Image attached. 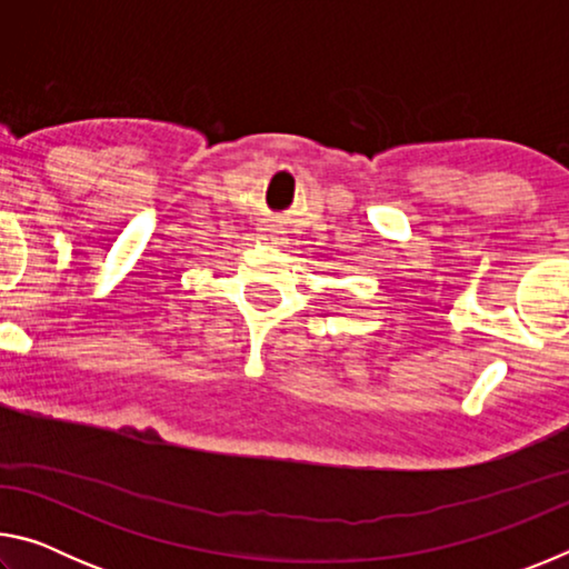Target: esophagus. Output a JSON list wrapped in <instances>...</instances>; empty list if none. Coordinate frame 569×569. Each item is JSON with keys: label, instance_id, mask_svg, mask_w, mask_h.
<instances>
[{"label": "esophagus", "instance_id": "34e87169", "mask_svg": "<svg viewBox=\"0 0 569 569\" xmlns=\"http://www.w3.org/2000/svg\"><path fill=\"white\" fill-rule=\"evenodd\" d=\"M263 240H271V243H278V240H281V238H278L276 233H271V230H266V233H263Z\"/></svg>", "mask_w": 569, "mask_h": 569}]
</instances>
